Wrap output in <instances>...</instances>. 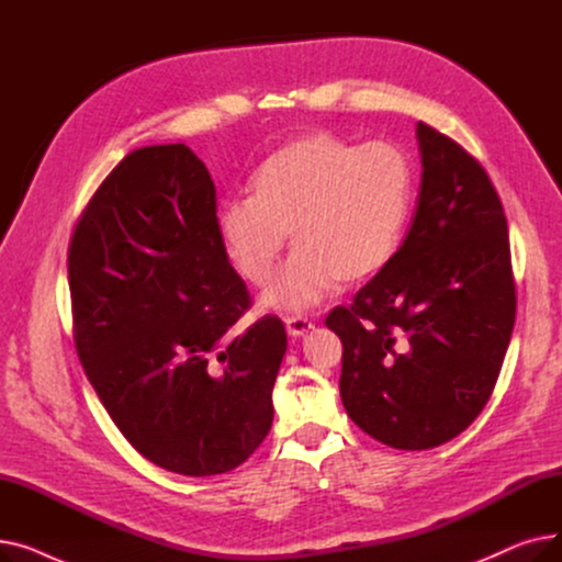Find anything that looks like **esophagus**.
<instances>
[{"instance_id": "34e87169", "label": "esophagus", "mask_w": 562, "mask_h": 562, "mask_svg": "<svg viewBox=\"0 0 562 562\" xmlns=\"http://www.w3.org/2000/svg\"><path fill=\"white\" fill-rule=\"evenodd\" d=\"M284 326H286V333L291 337H303L310 330H314V323L310 318H305V316H286L284 318Z\"/></svg>"}]
</instances>
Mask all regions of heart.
<instances>
[{
    "label": "heart",
    "instance_id": "b5f03b06",
    "mask_svg": "<svg viewBox=\"0 0 562 562\" xmlns=\"http://www.w3.org/2000/svg\"><path fill=\"white\" fill-rule=\"evenodd\" d=\"M412 159L392 143L314 132L282 145L250 180V198L221 204L216 232L246 282L271 280L286 234L296 248L261 305L303 312L339 282H360L394 259L415 210Z\"/></svg>",
    "mask_w": 562,
    "mask_h": 562
}]
</instances>
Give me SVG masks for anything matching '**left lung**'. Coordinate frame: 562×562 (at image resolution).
<instances>
[{
    "mask_svg": "<svg viewBox=\"0 0 562 562\" xmlns=\"http://www.w3.org/2000/svg\"><path fill=\"white\" fill-rule=\"evenodd\" d=\"M422 191L394 259L326 326L344 344L348 417L382 445L424 451L474 422L515 326L504 206L483 166L417 123Z\"/></svg>",
    "mask_w": 562,
    "mask_h": 562,
    "instance_id": "1",
    "label": "left lung"
}]
</instances>
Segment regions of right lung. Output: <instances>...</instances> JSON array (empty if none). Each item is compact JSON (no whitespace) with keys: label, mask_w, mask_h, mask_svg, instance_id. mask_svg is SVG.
<instances>
[{"label":"right lung","mask_w":562,"mask_h":562,"mask_svg":"<svg viewBox=\"0 0 562 562\" xmlns=\"http://www.w3.org/2000/svg\"><path fill=\"white\" fill-rule=\"evenodd\" d=\"M68 278L81 367L130 445L182 476L246 462L273 424L286 350L250 305L216 232V189L184 143L117 164L72 234Z\"/></svg>","instance_id":"obj_1"}]
</instances>
